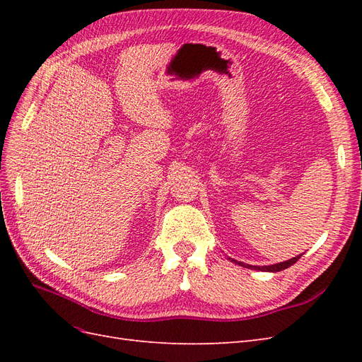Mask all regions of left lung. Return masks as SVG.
<instances>
[{"label": "left lung", "instance_id": "8db88e82", "mask_svg": "<svg viewBox=\"0 0 362 362\" xmlns=\"http://www.w3.org/2000/svg\"><path fill=\"white\" fill-rule=\"evenodd\" d=\"M300 257H302V254H300V255H298V257L291 258V259L282 261V262H276V264H270V266H250V264H245V262H242V261H237V259H234V258H229V259H231L233 262H235V264H238V266H243V267H246V269H252V270H261V272H281V270H284V269H287V267L293 266L294 262L298 261Z\"/></svg>", "mask_w": 362, "mask_h": 362}]
</instances>
